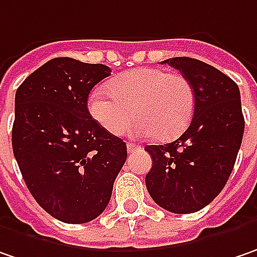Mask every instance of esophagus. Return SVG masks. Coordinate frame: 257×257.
Returning <instances> with one entry per match:
<instances>
[{"instance_id":"1","label":"esophagus","mask_w":257,"mask_h":257,"mask_svg":"<svg viewBox=\"0 0 257 257\" xmlns=\"http://www.w3.org/2000/svg\"><path fill=\"white\" fill-rule=\"evenodd\" d=\"M126 148H128L129 154H132V152H135L137 150H140L141 147H140V145H135V144H131V142H128Z\"/></svg>"}]
</instances>
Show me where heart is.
<instances>
[{
	"instance_id": "obj_1",
	"label": "heart",
	"mask_w": 257,
	"mask_h": 257,
	"mask_svg": "<svg viewBox=\"0 0 257 257\" xmlns=\"http://www.w3.org/2000/svg\"><path fill=\"white\" fill-rule=\"evenodd\" d=\"M107 93L96 90L89 99V112L112 135L123 134L135 119L134 135H157L173 140L191 122L195 109L193 83L161 67H141L115 76ZM136 112H133V109Z\"/></svg>"
}]
</instances>
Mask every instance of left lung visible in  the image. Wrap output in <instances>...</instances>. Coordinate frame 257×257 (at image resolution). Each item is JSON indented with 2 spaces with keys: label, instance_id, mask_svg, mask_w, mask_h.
I'll list each match as a JSON object with an SVG mask.
<instances>
[{
  "label": "left lung",
  "instance_id": "1",
  "mask_svg": "<svg viewBox=\"0 0 257 257\" xmlns=\"http://www.w3.org/2000/svg\"><path fill=\"white\" fill-rule=\"evenodd\" d=\"M180 70L195 92L193 119L184 134L165 145H148L152 168L147 190L162 208L195 213L224 188L244 132L239 86L218 69L191 57L164 60Z\"/></svg>",
  "mask_w": 257,
  "mask_h": 257
}]
</instances>
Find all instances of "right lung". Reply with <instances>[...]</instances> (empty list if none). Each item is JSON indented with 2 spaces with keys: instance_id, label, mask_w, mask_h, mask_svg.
<instances>
[{
  "instance_id": "1",
  "label": "right lung",
  "mask_w": 257,
  "mask_h": 257,
  "mask_svg": "<svg viewBox=\"0 0 257 257\" xmlns=\"http://www.w3.org/2000/svg\"><path fill=\"white\" fill-rule=\"evenodd\" d=\"M105 64L70 57L44 63L16 93L13 151L31 195L50 216L80 224L103 213L126 161V144L87 109Z\"/></svg>"
}]
</instances>
